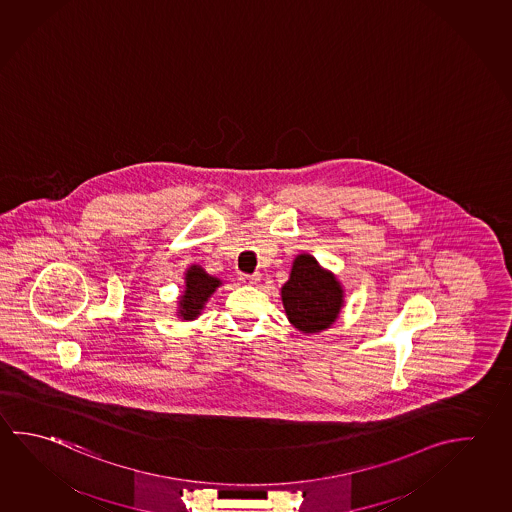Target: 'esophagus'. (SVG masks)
I'll use <instances>...</instances> for the list:
<instances>
[{
    "mask_svg": "<svg viewBox=\"0 0 512 512\" xmlns=\"http://www.w3.org/2000/svg\"><path fill=\"white\" fill-rule=\"evenodd\" d=\"M259 280V273H253V275H243V277H241V282H243V284H248V286H255Z\"/></svg>",
    "mask_w": 512,
    "mask_h": 512,
    "instance_id": "obj_1",
    "label": "esophagus"
}]
</instances>
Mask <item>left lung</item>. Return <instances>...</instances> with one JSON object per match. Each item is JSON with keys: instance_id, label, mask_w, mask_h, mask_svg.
<instances>
[{"instance_id": "1", "label": "left lung", "mask_w": 512, "mask_h": 512, "mask_svg": "<svg viewBox=\"0 0 512 512\" xmlns=\"http://www.w3.org/2000/svg\"><path fill=\"white\" fill-rule=\"evenodd\" d=\"M289 322L302 332H320L336 320L343 302L338 280L320 268L311 255H298L291 277L282 287Z\"/></svg>"}]
</instances>
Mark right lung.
<instances>
[{"label": "right lung", "mask_w": 512, "mask_h": 512, "mask_svg": "<svg viewBox=\"0 0 512 512\" xmlns=\"http://www.w3.org/2000/svg\"><path fill=\"white\" fill-rule=\"evenodd\" d=\"M185 280H187V287H185V295H181L180 298V314L185 320H194L203 309L208 296L216 291V287L221 282L207 275L199 266H192L187 271Z\"/></svg>", "instance_id": "obj_1"}]
</instances>
